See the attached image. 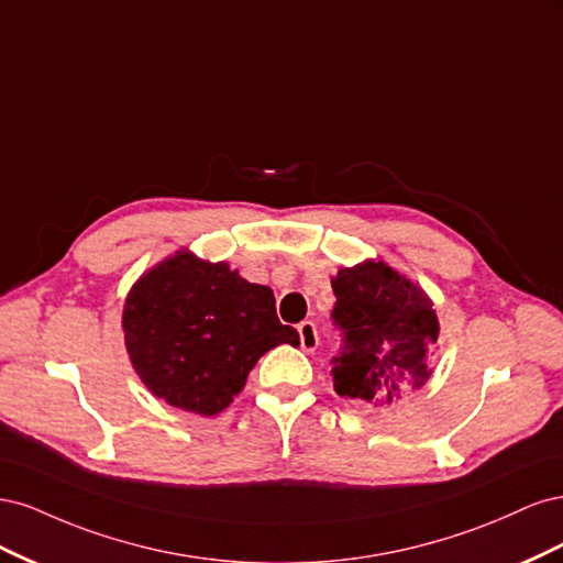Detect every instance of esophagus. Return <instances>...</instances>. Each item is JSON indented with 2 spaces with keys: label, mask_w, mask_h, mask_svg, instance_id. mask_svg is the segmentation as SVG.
Returning a JSON list of instances; mask_svg holds the SVG:
<instances>
[{
  "label": "esophagus",
  "mask_w": 563,
  "mask_h": 563,
  "mask_svg": "<svg viewBox=\"0 0 563 563\" xmlns=\"http://www.w3.org/2000/svg\"><path fill=\"white\" fill-rule=\"evenodd\" d=\"M298 335H300V347L305 352H314L319 347V335H317V327L312 321L298 323Z\"/></svg>",
  "instance_id": "34e87169"
}]
</instances>
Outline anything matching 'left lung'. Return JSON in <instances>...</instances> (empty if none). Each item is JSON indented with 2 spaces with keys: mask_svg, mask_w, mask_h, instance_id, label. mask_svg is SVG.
Segmentation results:
<instances>
[{
  "mask_svg": "<svg viewBox=\"0 0 563 563\" xmlns=\"http://www.w3.org/2000/svg\"><path fill=\"white\" fill-rule=\"evenodd\" d=\"M331 286L333 319L345 340L333 360L340 397L387 408L432 378L439 319L420 284L385 261L368 258L340 267Z\"/></svg>",
  "mask_w": 563,
  "mask_h": 563,
  "instance_id": "8db88e82",
  "label": "left lung"
}]
</instances>
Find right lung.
I'll return each mask as SVG.
<instances>
[{"label": "right lung", "instance_id": "1", "mask_svg": "<svg viewBox=\"0 0 563 563\" xmlns=\"http://www.w3.org/2000/svg\"><path fill=\"white\" fill-rule=\"evenodd\" d=\"M133 371L157 399L218 416L277 345H300L277 317L269 286L246 282L225 261L180 249L131 286L122 312Z\"/></svg>", "mask_w": 563, "mask_h": 563}]
</instances>
